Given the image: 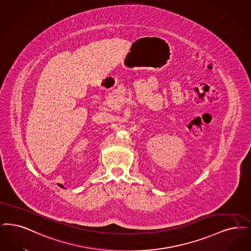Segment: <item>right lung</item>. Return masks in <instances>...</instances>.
Returning a JSON list of instances; mask_svg holds the SVG:
<instances>
[{
	"mask_svg": "<svg viewBox=\"0 0 251 251\" xmlns=\"http://www.w3.org/2000/svg\"><path fill=\"white\" fill-rule=\"evenodd\" d=\"M58 185H59L60 187H61V188H63V186H62V185H60V184H58Z\"/></svg>",
	"mask_w": 251,
	"mask_h": 251,
	"instance_id": "obj_1",
	"label": "right lung"
}]
</instances>
